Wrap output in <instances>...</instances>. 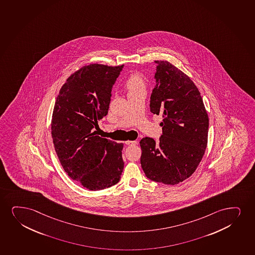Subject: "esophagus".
<instances>
[{
    "mask_svg": "<svg viewBox=\"0 0 255 255\" xmlns=\"http://www.w3.org/2000/svg\"><path fill=\"white\" fill-rule=\"evenodd\" d=\"M125 143H126V145H129V146H132V145L136 144V141H125Z\"/></svg>",
    "mask_w": 255,
    "mask_h": 255,
    "instance_id": "34e87169",
    "label": "esophagus"
}]
</instances>
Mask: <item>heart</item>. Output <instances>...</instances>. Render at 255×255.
I'll return each mask as SVG.
<instances>
[{"mask_svg": "<svg viewBox=\"0 0 255 255\" xmlns=\"http://www.w3.org/2000/svg\"><path fill=\"white\" fill-rule=\"evenodd\" d=\"M126 88L128 94L144 89V79L140 74H132L126 81Z\"/></svg>", "mask_w": 255, "mask_h": 255, "instance_id": "b5f03b06", "label": "heart"}]
</instances>
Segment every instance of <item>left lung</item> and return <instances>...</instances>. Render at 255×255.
Listing matches in <instances>:
<instances>
[{
	"instance_id": "1",
	"label": "left lung",
	"mask_w": 255,
	"mask_h": 255,
	"mask_svg": "<svg viewBox=\"0 0 255 255\" xmlns=\"http://www.w3.org/2000/svg\"><path fill=\"white\" fill-rule=\"evenodd\" d=\"M150 112L161 114L162 135L140 141L141 166L148 179L182 182L195 172L207 146L209 119L200 93L186 74L167 61H154Z\"/></svg>"
}]
</instances>
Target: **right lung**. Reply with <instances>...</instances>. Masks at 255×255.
<instances>
[{"label":"right lung","mask_w":255,"mask_h":255,"mask_svg":"<svg viewBox=\"0 0 255 255\" xmlns=\"http://www.w3.org/2000/svg\"><path fill=\"white\" fill-rule=\"evenodd\" d=\"M123 68L83 67L67 79L54 107L51 136L60 162L71 179L91 191L114 186L123 172V143L94 131L108 114L112 89Z\"/></svg>","instance_id":"add662e5"}]
</instances>
